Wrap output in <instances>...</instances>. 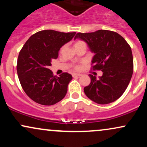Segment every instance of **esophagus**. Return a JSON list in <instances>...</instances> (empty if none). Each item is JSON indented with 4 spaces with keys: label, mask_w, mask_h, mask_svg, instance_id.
<instances>
[{
    "label": "esophagus",
    "mask_w": 147,
    "mask_h": 147,
    "mask_svg": "<svg viewBox=\"0 0 147 147\" xmlns=\"http://www.w3.org/2000/svg\"><path fill=\"white\" fill-rule=\"evenodd\" d=\"M82 75L81 74H79V73H73L72 74V77H79V76H81Z\"/></svg>",
    "instance_id": "esophagus-1"
}]
</instances>
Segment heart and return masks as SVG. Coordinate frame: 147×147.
<instances>
[{
    "instance_id": "1",
    "label": "heart",
    "mask_w": 147,
    "mask_h": 147,
    "mask_svg": "<svg viewBox=\"0 0 147 147\" xmlns=\"http://www.w3.org/2000/svg\"><path fill=\"white\" fill-rule=\"evenodd\" d=\"M79 42H80V41H77V43H79ZM75 68H76V69H79V65H77V66L75 67Z\"/></svg>"
}]
</instances>
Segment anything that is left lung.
<instances>
[{
	"mask_svg": "<svg viewBox=\"0 0 147 147\" xmlns=\"http://www.w3.org/2000/svg\"><path fill=\"white\" fill-rule=\"evenodd\" d=\"M85 41L95 54L94 70H102L99 79L89 75L90 84L84 88L86 95L99 104H107L119 99L129 85L133 72L131 48L115 32L99 30L90 33H77L75 39Z\"/></svg>",
	"mask_w": 147,
	"mask_h": 147,
	"instance_id": "8db88e82",
	"label": "left lung"
}]
</instances>
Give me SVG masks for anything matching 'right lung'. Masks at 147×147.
I'll return each mask as SVG.
<instances>
[{
    "instance_id": "1",
    "label": "right lung",
    "mask_w": 147,
    "mask_h": 147,
    "mask_svg": "<svg viewBox=\"0 0 147 147\" xmlns=\"http://www.w3.org/2000/svg\"><path fill=\"white\" fill-rule=\"evenodd\" d=\"M75 34L42 30L32 35L22 48L16 66L18 77L23 90L35 102L54 105L66 95L72 75L63 72L59 77L54 76L48 67Z\"/></svg>"
}]
</instances>
